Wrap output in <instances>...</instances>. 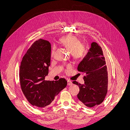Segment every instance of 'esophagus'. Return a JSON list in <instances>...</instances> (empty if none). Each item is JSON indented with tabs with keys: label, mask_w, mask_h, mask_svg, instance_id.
Listing matches in <instances>:
<instances>
[{
	"label": "esophagus",
	"mask_w": 130,
	"mask_h": 130,
	"mask_svg": "<svg viewBox=\"0 0 130 130\" xmlns=\"http://www.w3.org/2000/svg\"><path fill=\"white\" fill-rule=\"evenodd\" d=\"M67 85H72V81L70 80H67Z\"/></svg>",
	"instance_id": "34e87169"
}]
</instances>
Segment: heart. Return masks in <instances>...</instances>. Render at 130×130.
<instances>
[{"instance_id":"1","label":"heart","mask_w":130,"mask_h":130,"mask_svg":"<svg viewBox=\"0 0 130 130\" xmlns=\"http://www.w3.org/2000/svg\"><path fill=\"white\" fill-rule=\"evenodd\" d=\"M59 43L70 51L71 56L74 59H79L86 56L88 52L87 46L80 43V39L76 36L68 35L61 37ZM54 52V48L52 51V55Z\"/></svg>"}]
</instances>
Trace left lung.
Listing matches in <instances>:
<instances>
[{
    "label": "left lung",
    "instance_id": "1",
    "mask_svg": "<svg viewBox=\"0 0 130 130\" xmlns=\"http://www.w3.org/2000/svg\"><path fill=\"white\" fill-rule=\"evenodd\" d=\"M91 48L78 65L79 72L85 74L84 84L76 81L73 83L79 88L77 98L80 104L92 107L101 104L107 92L108 76L107 64L102 48L93 42Z\"/></svg>",
    "mask_w": 130,
    "mask_h": 130
}]
</instances>
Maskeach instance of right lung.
<instances>
[{
	"mask_svg": "<svg viewBox=\"0 0 130 130\" xmlns=\"http://www.w3.org/2000/svg\"><path fill=\"white\" fill-rule=\"evenodd\" d=\"M51 45L47 40H36L27 51L20 66L22 90L33 106L43 108L50 105L55 96L66 86L67 81L45 80L51 64Z\"/></svg>",
	"mask_w": 130,
	"mask_h": 130,
	"instance_id": "obj_1",
	"label": "right lung"
}]
</instances>
